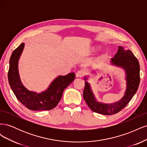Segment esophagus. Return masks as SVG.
I'll list each match as a JSON object with an SVG mask.
<instances>
[{
	"label": "esophagus",
	"instance_id": "obj_1",
	"mask_svg": "<svg viewBox=\"0 0 147 147\" xmlns=\"http://www.w3.org/2000/svg\"><path fill=\"white\" fill-rule=\"evenodd\" d=\"M84 75V72L83 70H78L76 73V77L82 78Z\"/></svg>",
	"mask_w": 147,
	"mask_h": 147
}]
</instances>
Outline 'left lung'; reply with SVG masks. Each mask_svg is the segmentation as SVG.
<instances>
[{
  "mask_svg": "<svg viewBox=\"0 0 147 147\" xmlns=\"http://www.w3.org/2000/svg\"><path fill=\"white\" fill-rule=\"evenodd\" d=\"M113 65L121 67L126 72V90L121 99L113 104H104L97 102L92 91L90 84L84 77L83 98L89 107L93 112L102 115H112L120 112L132 99L137 92L140 83V65L139 61L129 50H124L123 47H119L117 54L111 59Z\"/></svg>",
  "mask_w": 147,
  "mask_h": 147,
  "instance_id": "left-lung-1",
  "label": "left lung"
}]
</instances>
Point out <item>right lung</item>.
Here are the masks:
<instances>
[{
	"label": "right lung",
	"instance_id": "1",
	"mask_svg": "<svg viewBox=\"0 0 147 147\" xmlns=\"http://www.w3.org/2000/svg\"><path fill=\"white\" fill-rule=\"evenodd\" d=\"M24 43H22L13 51L10 59L8 79L15 96L21 103L31 110H51L59 103L65 89L75 78L72 72L65 76L59 75L52 82L47 90L40 93L30 91L21 83L18 72V61L23 51Z\"/></svg>",
	"mask_w": 147,
	"mask_h": 147
}]
</instances>
